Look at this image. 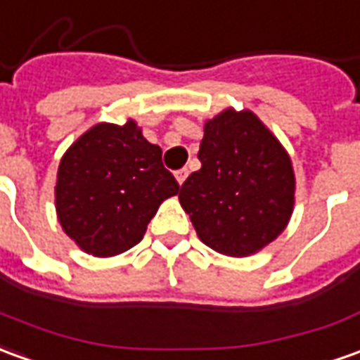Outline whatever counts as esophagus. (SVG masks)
<instances>
[{
  "instance_id": "34e87169",
  "label": "esophagus",
  "mask_w": 360,
  "mask_h": 360,
  "mask_svg": "<svg viewBox=\"0 0 360 360\" xmlns=\"http://www.w3.org/2000/svg\"><path fill=\"white\" fill-rule=\"evenodd\" d=\"M187 175H189V171H187V169L175 171V179H177V183H179V185H183V183H185V179H187Z\"/></svg>"
}]
</instances>
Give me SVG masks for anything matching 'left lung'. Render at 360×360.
Instances as JSON below:
<instances>
[{
	"label": "left lung",
	"instance_id": "left-lung-1",
	"mask_svg": "<svg viewBox=\"0 0 360 360\" xmlns=\"http://www.w3.org/2000/svg\"><path fill=\"white\" fill-rule=\"evenodd\" d=\"M199 160L179 200L200 240L248 256L278 238L292 217L295 179L272 131L252 112L224 110L205 124Z\"/></svg>",
	"mask_w": 360,
	"mask_h": 360
}]
</instances>
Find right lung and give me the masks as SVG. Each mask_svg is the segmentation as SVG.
Listing matches in <instances>:
<instances>
[{"instance_id":"1","label":"right lung","mask_w":360,"mask_h":360,"mask_svg":"<svg viewBox=\"0 0 360 360\" xmlns=\"http://www.w3.org/2000/svg\"><path fill=\"white\" fill-rule=\"evenodd\" d=\"M179 193L161 148L136 122L98 124L68 148L57 173V214L78 246L114 256L136 246L160 205Z\"/></svg>"}]
</instances>
